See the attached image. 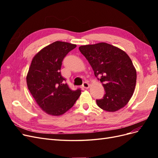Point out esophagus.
I'll list each match as a JSON object with an SVG mask.
<instances>
[{
	"label": "esophagus",
	"instance_id": "34e87169",
	"mask_svg": "<svg viewBox=\"0 0 158 158\" xmlns=\"http://www.w3.org/2000/svg\"><path fill=\"white\" fill-rule=\"evenodd\" d=\"M82 87L85 89H88L89 88V84L88 82H84L82 85Z\"/></svg>",
	"mask_w": 158,
	"mask_h": 158
}]
</instances>
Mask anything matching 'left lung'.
<instances>
[{"instance_id":"left-lung-1","label":"left lung","mask_w":158,"mask_h":158,"mask_svg":"<svg viewBox=\"0 0 158 158\" xmlns=\"http://www.w3.org/2000/svg\"><path fill=\"white\" fill-rule=\"evenodd\" d=\"M79 50L106 91L102 99H96L98 106L109 112L125 107L132 96L136 82V71L130 57L106 43L82 45Z\"/></svg>"}]
</instances>
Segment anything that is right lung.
<instances>
[{"label":"right lung","instance_id":"obj_1","mask_svg":"<svg viewBox=\"0 0 158 158\" xmlns=\"http://www.w3.org/2000/svg\"><path fill=\"white\" fill-rule=\"evenodd\" d=\"M76 45L55 41L33 57L26 77L33 98L43 111L53 116L64 114L74 106L81 89L69 88L60 73L62 61Z\"/></svg>","mask_w":158,"mask_h":158}]
</instances>
